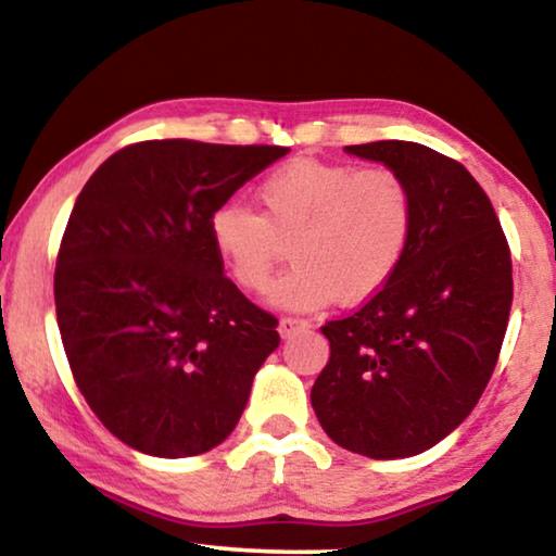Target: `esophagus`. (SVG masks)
Listing matches in <instances>:
<instances>
[{"label":"esophagus","mask_w":556,"mask_h":556,"mask_svg":"<svg viewBox=\"0 0 556 556\" xmlns=\"http://www.w3.org/2000/svg\"><path fill=\"white\" fill-rule=\"evenodd\" d=\"M308 321H303V318H291V316H286V318H280L278 321V331H280V337L283 339H288V337H293L295 331H303V329H308Z\"/></svg>","instance_id":"1"}]
</instances>
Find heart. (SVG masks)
Instances as JSON below:
<instances>
[{
  "mask_svg": "<svg viewBox=\"0 0 556 556\" xmlns=\"http://www.w3.org/2000/svg\"><path fill=\"white\" fill-rule=\"evenodd\" d=\"M263 215L225 202L210 217L212 248L245 291L270 286L283 245L293 268L270 291L276 306L308 311L331 303H362L400 268L415 225L413 192L384 166L299 156L257 187Z\"/></svg>",
  "mask_w": 556,
  "mask_h": 556,
  "instance_id": "1",
  "label": "heart"
}]
</instances>
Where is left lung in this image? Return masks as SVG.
I'll use <instances>...</instances> for the list:
<instances>
[{"mask_svg": "<svg viewBox=\"0 0 556 556\" xmlns=\"http://www.w3.org/2000/svg\"><path fill=\"white\" fill-rule=\"evenodd\" d=\"M344 151L405 179L415 225L379 293L321 326L331 356L311 405L346 451L409 458L451 435L481 400L511 311V255L491 200L463 164L415 141Z\"/></svg>", "mask_w": 556, "mask_h": 556, "instance_id": "1", "label": "left lung"}]
</instances>
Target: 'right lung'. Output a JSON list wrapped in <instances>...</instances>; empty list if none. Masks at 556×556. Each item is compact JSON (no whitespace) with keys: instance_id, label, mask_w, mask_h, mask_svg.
Masks as SVG:
<instances>
[{"instance_id":"1","label":"right lung","mask_w":556,"mask_h":556,"mask_svg":"<svg viewBox=\"0 0 556 556\" xmlns=\"http://www.w3.org/2000/svg\"><path fill=\"white\" fill-rule=\"evenodd\" d=\"M283 147L141 141L98 166L75 200L55 268V314L75 384L121 443L189 458L223 443L278 321L225 278L210 217Z\"/></svg>"}]
</instances>
